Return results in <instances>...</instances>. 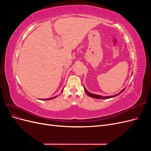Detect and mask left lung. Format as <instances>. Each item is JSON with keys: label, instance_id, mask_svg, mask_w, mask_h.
I'll return each mask as SVG.
<instances>
[{"label": "left lung", "instance_id": "left-lung-1", "mask_svg": "<svg viewBox=\"0 0 151 151\" xmlns=\"http://www.w3.org/2000/svg\"><path fill=\"white\" fill-rule=\"evenodd\" d=\"M84 91L86 93V94H88L89 96L91 97V98H96V99H109V98H113V97H115L117 95H119L123 91H124L125 89V88L123 89L121 92H120L118 94H115V95H113V96H100V95H98V94H93V93H89V91H87V89L85 88V87L84 86Z\"/></svg>", "mask_w": 151, "mask_h": 151}]
</instances>
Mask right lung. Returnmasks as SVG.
Returning a JSON list of instances; mask_svg holds the SVG:
<instances>
[{
	"label": "right lung",
	"mask_w": 151,
	"mask_h": 151,
	"mask_svg": "<svg viewBox=\"0 0 151 151\" xmlns=\"http://www.w3.org/2000/svg\"><path fill=\"white\" fill-rule=\"evenodd\" d=\"M57 97V96H55V97H53V98H48V99H41V100H50V99H52L53 98H55Z\"/></svg>",
	"instance_id": "1"
}]
</instances>
